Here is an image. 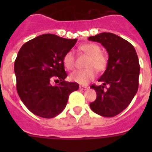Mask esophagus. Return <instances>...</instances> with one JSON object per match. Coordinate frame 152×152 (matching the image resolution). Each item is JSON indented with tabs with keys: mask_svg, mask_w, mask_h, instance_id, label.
Instances as JSON below:
<instances>
[{
	"mask_svg": "<svg viewBox=\"0 0 152 152\" xmlns=\"http://www.w3.org/2000/svg\"><path fill=\"white\" fill-rule=\"evenodd\" d=\"M88 87H86V86H83V85H80V90H86V89H88Z\"/></svg>",
	"mask_w": 152,
	"mask_h": 152,
	"instance_id": "obj_1",
	"label": "esophagus"
}]
</instances>
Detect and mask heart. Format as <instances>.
<instances>
[{"mask_svg":"<svg viewBox=\"0 0 152 152\" xmlns=\"http://www.w3.org/2000/svg\"><path fill=\"white\" fill-rule=\"evenodd\" d=\"M80 50L90 58L87 63L88 69L84 70H76L70 74V80L80 84H87L92 80L95 76V69L98 72H103L107 67L108 58L106 55L101 52V48L95 43H86L80 46ZM63 63L64 67L69 70L75 68V54L72 50H69L64 55Z\"/></svg>","mask_w":152,"mask_h":152,"instance_id":"heart-1","label":"heart"}]
</instances>
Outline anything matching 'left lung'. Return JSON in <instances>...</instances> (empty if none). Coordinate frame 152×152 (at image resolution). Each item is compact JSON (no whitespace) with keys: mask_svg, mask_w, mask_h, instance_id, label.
<instances>
[{"mask_svg":"<svg viewBox=\"0 0 152 152\" xmlns=\"http://www.w3.org/2000/svg\"><path fill=\"white\" fill-rule=\"evenodd\" d=\"M88 39L101 43L109 54L106 71L99 80L102 85L91 86L97 98L90 107L99 115L114 117L129 105L138 90L140 67L137 52L130 42L112 33L103 32Z\"/></svg>","mask_w":152,"mask_h":152,"instance_id":"obj_1","label":"left lung"}]
</instances>
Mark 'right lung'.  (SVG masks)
<instances>
[{"label": "right lung", "mask_w": 152, "mask_h": 152, "mask_svg": "<svg viewBox=\"0 0 152 152\" xmlns=\"http://www.w3.org/2000/svg\"><path fill=\"white\" fill-rule=\"evenodd\" d=\"M77 39L45 34L23 44L15 61L16 90L20 99L35 115L52 118L63 111L69 95L79 84L64 79L63 57ZM53 80L61 83L53 86Z\"/></svg>", "instance_id": "1"}]
</instances>
